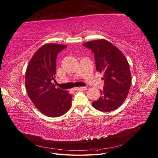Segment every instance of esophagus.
Masks as SVG:
<instances>
[{
  "instance_id": "esophagus-1",
  "label": "esophagus",
  "mask_w": 158,
  "mask_h": 158,
  "mask_svg": "<svg viewBox=\"0 0 158 158\" xmlns=\"http://www.w3.org/2000/svg\"><path fill=\"white\" fill-rule=\"evenodd\" d=\"M86 89V87L85 86H81V87H75V88H73L72 89L73 91H76V90H85Z\"/></svg>"
}]
</instances>
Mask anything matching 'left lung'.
Instances as JSON below:
<instances>
[{
  "label": "left lung",
  "instance_id": "8db88e82",
  "mask_svg": "<svg viewBox=\"0 0 158 158\" xmlns=\"http://www.w3.org/2000/svg\"><path fill=\"white\" fill-rule=\"evenodd\" d=\"M83 45L94 53L97 72L103 73V89L92 106L100 111H113L121 106L130 90L131 76L127 60L116 46L106 40L90 41Z\"/></svg>",
  "mask_w": 158,
  "mask_h": 158
}]
</instances>
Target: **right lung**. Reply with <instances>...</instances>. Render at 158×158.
<instances>
[{
	"label": "right lung",
	"instance_id": "obj_1",
	"mask_svg": "<svg viewBox=\"0 0 158 158\" xmlns=\"http://www.w3.org/2000/svg\"><path fill=\"white\" fill-rule=\"evenodd\" d=\"M67 47L48 44L34 53L25 73L27 94L34 105L42 114L49 117H58L71 107L72 95L68 92L56 89V60L58 54Z\"/></svg>",
	"mask_w": 158,
	"mask_h": 158
}]
</instances>
